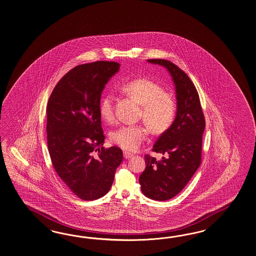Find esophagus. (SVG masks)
I'll list each match as a JSON object with an SVG mask.
<instances>
[{
  "label": "esophagus",
  "mask_w": 256,
  "mask_h": 256,
  "mask_svg": "<svg viewBox=\"0 0 256 256\" xmlns=\"http://www.w3.org/2000/svg\"><path fill=\"white\" fill-rule=\"evenodd\" d=\"M134 155L132 154V153H130V152H127V151H124V157L125 158H130L132 157Z\"/></svg>",
  "instance_id": "1"
}]
</instances>
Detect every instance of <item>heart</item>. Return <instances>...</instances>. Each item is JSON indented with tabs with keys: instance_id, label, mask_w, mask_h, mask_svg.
<instances>
[{
	"instance_id": "1",
	"label": "heart",
	"mask_w": 256,
	"mask_h": 256,
	"mask_svg": "<svg viewBox=\"0 0 256 256\" xmlns=\"http://www.w3.org/2000/svg\"><path fill=\"white\" fill-rule=\"evenodd\" d=\"M122 91L141 106V116L154 134H162L170 127L176 106L172 98L165 94L164 88L150 80H134L125 84ZM99 114L102 120L112 122L114 120L113 98L104 96L99 103ZM148 130L143 125H122L113 130L110 140L125 150H136L143 143Z\"/></svg>"
}]
</instances>
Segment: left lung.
I'll use <instances>...</instances> for the list:
<instances>
[{
    "label": "left lung",
    "instance_id": "1",
    "mask_svg": "<svg viewBox=\"0 0 256 256\" xmlns=\"http://www.w3.org/2000/svg\"><path fill=\"white\" fill-rule=\"evenodd\" d=\"M148 62L168 70L176 96V118L152 150L164 157L157 160L146 155V169L139 177L144 196L164 202L176 196L200 167L205 120L197 89L188 76L168 60L148 59Z\"/></svg>",
    "mask_w": 256,
    "mask_h": 256
}]
</instances>
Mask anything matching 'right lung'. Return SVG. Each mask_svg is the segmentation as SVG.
Returning a JSON list of instances; mask_svg holds the SVG:
<instances>
[{"label":"right lung","mask_w":256,"mask_h":256,"mask_svg":"<svg viewBox=\"0 0 256 256\" xmlns=\"http://www.w3.org/2000/svg\"><path fill=\"white\" fill-rule=\"evenodd\" d=\"M117 62L98 61L75 66L60 80L47 104V144L62 181L84 200L106 195L124 155L118 146L103 148L99 103ZM97 154H95V152Z\"/></svg>","instance_id":"obj_1"}]
</instances>
